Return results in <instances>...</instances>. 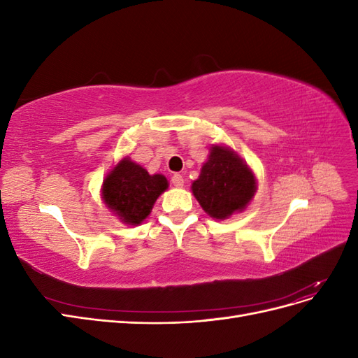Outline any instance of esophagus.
<instances>
[{"label":"esophagus","mask_w":358,"mask_h":358,"mask_svg":"<svg viewBox=\"0 0 358 358\" xmlns=\"http://www.w3.org/2000/svg\"><path fill=\"white\" fill-rule=\"evenodd\" d=\"M171 183H173V185H175L176 188H182L183 183H185V180H183V176H182V175H178V173H176V175L171 176Z\"/></svg>","instance_id":"1"}]
</instances>
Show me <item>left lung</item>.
<instances>
[{"label":"left lung","mask_w":358,"mask_h":358,"mask_svg":"<svg viewBox=\"0 0 358 358\" xmlns=\"http://www.w3.org/2000/svg\"><path fill=\"white\" fill-rule=\"evenodd\" d=\"M192 194L203 210L215 220L242 212L257 191L252 170L233 149L212 145L209 159L192 182Z\"/></svg>","instance_id":"1"}]
</instances>
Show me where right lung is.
<instances>
[{
  "mask_svg": "<svg viewBox=\"0 0 358 358\" xmlns=\"http://www.w3.org/2000/svg\"><path fill=\"white\" fill-rule=\"evenodd\" d=\"M167 188L164 176L149 175L146 169L125 157L106 176L101 194L107 208L124 224L138 225Z\"/></svg>",
  "mask_w": 358,
  "mask_h": 358,
  "instance_id": "right-lung-1",
  "label": "right lung"
}]
</instances>
